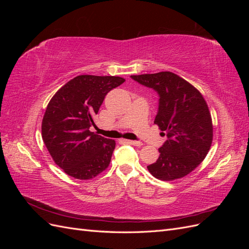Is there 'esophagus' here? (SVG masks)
Listing matches in <instances>:
<instances>
[{"label":"esophagus","mask_w":249,"mask_h":249,"mask_svg":"<svg viewBox=\"0 0 249 249\" xmlns=\"http://www.w3.org/2000/svg\"><path fill=\"white\" fill-rule=\"evenodd\" d=\"M125 143H129V144L135 145V146H141L142 145V142L140 141H135V140H124Z\"/></svg>","instance_id":"obj_1"}]
</instances>
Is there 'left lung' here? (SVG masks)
Masks as SVG:
<instances>
[{"instance_id":"left-lung-1","label":"left lung","mask_w":249,"mask_h":249,"mask_svg":"<svg viewBox=\"0 0 249 249\" xmlns=\"http://www.w3.org/2000/svg\"><path fill=\"white\" fill-rule=\"evenodd\" d=\"M131 78L159 94L155 124L168 138L159 148L158 160L147 166L148 171L165 182L189 175L205 159L213 141L207 102L189 82L170 71Z\"/></svg>"}]
</instances>
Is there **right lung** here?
<instances>
[{"label": "right lung", "mask_w": 249, "mask_h": 249, "mask_svg": "<svg viewBox=\"0 0 249 249\" xmlns=\"http://www.w3.org/2000/svg\"><path fill=\"white\" fill-rule=\"evenodd\" d=\"M125 80L114 76L81 74L52 97L41 124V136L53 160L78 179L95 178L109 166L115 141L89 127L105 96Z\"/></svg>", "instance_id": "obj_1"}]
</instances>
